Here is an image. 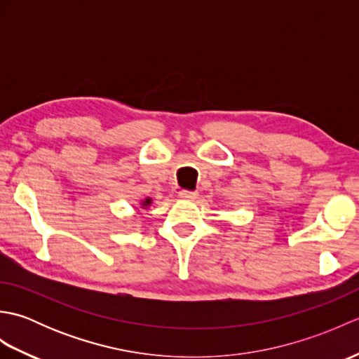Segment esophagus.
<instances>
[{
  "label": "esophagus",
  "mask_w": 359,
  "mask_h": 359,
  "mask_svg": "<svg viewBox=\"0 0 359 359\" xmlns=\"http://www.w3.org/2000/svg\"><path fill=\"white\" fill-rule=\"evenodd\" d=\"M179 196L185 201H194V199H197V196H199V194H197V191H189V189H184V191L179 193Z\"/></svg>",
  "instance_id": "1"
}]
</instances>
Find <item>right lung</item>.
Returning <instances> with one entry per match:
<instances>
[{"instance_id": "add662e5", "label": "right lung", "mask_w": 359, "mask_h": 359, "mask_svg": "<svg viewBox=\"0 0 359 359\" xmlns=\"http://www.w3.org/2000/svg\"><path fill=\"white\" fill-rule=\"evenodd\" d=\"M149 202H151V201H149V199H147V201H144V205H147V203H149Z\"/></svg>"}]
</instances>
